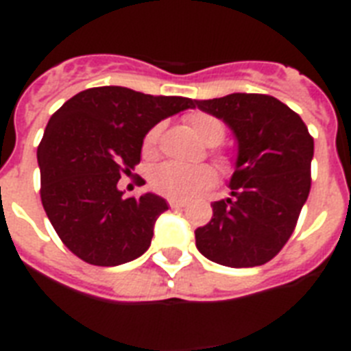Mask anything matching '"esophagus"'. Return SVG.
Returning <instances> with one entry per match:
<instances>
[{
    "label": "esophagus",
    "instance_id": "34e87169",
    "mask_svg": "<svg viewBox=\"0 0 351 351\" xmlns=\"http://www.w3.org/2000/svg\"><path fill=\"white\" fill-rule=\"evenodd\" d=\"M187 204L182 202V200H175V198H169V208L171 209H182L186 208Z\"/></svg>",
    "mask_w": 351,
    "mask_h": 351
}]
</instances>
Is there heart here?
Masks as SVG:
<instances>
[{
  "label": "heart",
  "instance_id": "b5f03b06",
  "mask_svg": "<svg viewBox=\"0 0 351 351\" xmlns=\"http://www.w3.org/2000/svg\"><path fill=\"white\" fill-rule=\"evenodd\" d=\"M186 123L204 143L219 145L226 138V123L215 114L193 111L186 117ZM162 125H154L143 136V154L153 156L158 147ZM151 184L158 193L175 200H189L195 195L208 191L217 184V173L209 165H184L165 162L151 173Z\"/></svg>",
  "mask_w": 351,
  "mask_h": 351
}]
</instances>
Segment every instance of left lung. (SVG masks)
<instances>
[{"label": "left lung", "mask_w": 351, "mask_h": 351, "mask_svg": "<svg viewBox=\"0 0 351 351\" xmlns=\"http://www.w3.org/2000/svg\"><path fill=\"white\" fill-rule=\"evenodd\" d=\"M195 106L224 120L239 142L231 198L211 204L213 219L195 231L198 251L228 267L262 266L288 242L310 195L313 138L269 95L233 93Z\"/></svg>", "instance_id": "left-lung-1"}]
</instances>
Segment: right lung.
Segmentation results:
<instances>
[{
  "label": "right lung",
  "mask_w": 351,
  "mask_h": 351,
  "mask_svg": "<svg viewBox=\"0 0 351 351\" xmlns=\"http://www.w3.org/2000/svg\"><path fill=\"white\" fill-rule=\"evenodd\" d=\"M195 107L184 96L93 87L51 117L38 145L40 197L62 242L93 266H120L151 245L162 197L123 198L118 180L140 164L143 136L160 120Z\"/></svg>",
  "instance_id": "right-lung-1"
}]
</instances>
